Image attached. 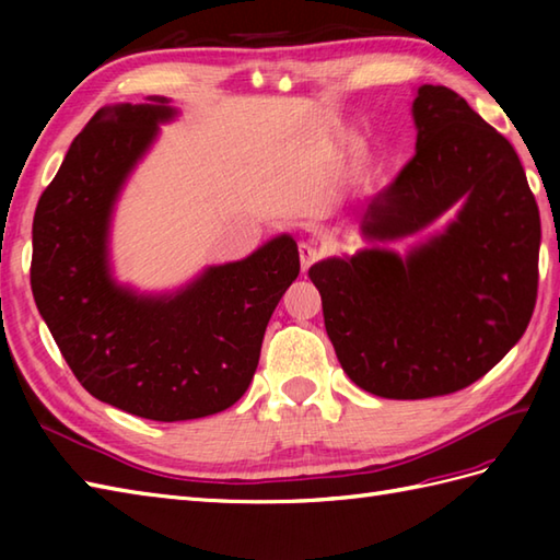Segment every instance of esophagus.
Returning a JSON list of instances; mask_svg holds the SVG:
<instances>
[{"mask_svg":"<svg viewBox=\"0 0 560 560\" xmlns=\"http://www.w3.org/2000/svg\"><path fill=\"white\" fill-rule=\"evenodd\" d=\"M317 259H319V253H317V249H315L313 245L301 243V271H303V273H307V269H311Z\"/></svg>","mask_w":560,"mask_h":560,"instance_id":"esophagus-1","label":"esophagus"}]
</instances>
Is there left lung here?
I'll use <instances>...</instances> for the list:
<instances>
[{
	"label": "left lung",
	"mask_w": 560,
	"mask_h": 560,
	"mask_svg": "<svg viewBox=\"0 0 560 560\" xmlns=\"http://www.w3.org/2000/svg\"><path fill=\"white\" fill-rule=\"evenodd\" d=\"M411 115L416 156L361 211L368 245L307 271L343 373L385 399L477 383L525 335L539 283V207L510 141L445 86L416 89ZM450 208L443 232L388 247Z\"/></svg>",
	"instance_id": "obj_1"
}]
</instances>
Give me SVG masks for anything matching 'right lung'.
<instances>
[{
    "instance_id": "right-lung-1",
    "label": "right lung",
    "mask_w": 560,
    "mask_h": 560,
    "mask_svg": "<svg viewBox=\"0 0 560 560\" xmlns=\"http://www.w3.org/2000/svg\"><path fill=\"white\" fill-rule=\"evenodd\" d=\"M168 98L105 105L71 141L33 219L31 289L71 373L93 397L151 421L219 413L245 395L273 307L301 271L289 233L201 269L175 291L115 279L110 229Z\"/></svg>"
}]
</instances>
